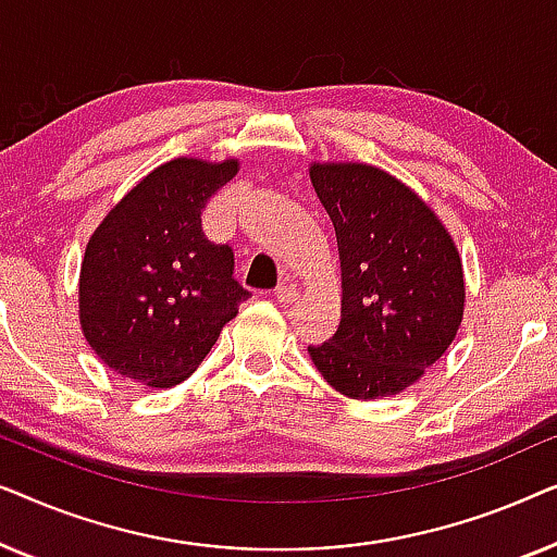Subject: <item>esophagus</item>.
<instances>
[{
    "label": "esophagus",
    "mask_w": 557,
    "mask_h": 557,
    "mask_svg": "<svg viewBox=\"0 0 557 557\" xmlns=\"http://www.w3.org/2000/svg\"><path fill=\"white\" fill-rule=\"evenodd\" d=\"M273 296H276L281 304H292V301L299 299V292H296V284H294L292 278H284L276 286V292H273Z\"/></svg>",
    "instance_id": "34e87169"
}]
</instances>
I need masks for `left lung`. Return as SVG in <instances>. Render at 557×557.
Instances as JSON below:
<instances>
[{"label": "left lung", "mask_w": 557, "mask_h": 557, "mask_svg": "<svg viewBox=\"0 0 557 557\" xmlns=\"http://www.w3.org/2000/svg\"><path fill=\"white\" fill-rule=\"evenodd\" d=\"M311 185L337 233L342 319L309 355L347 398L413 385L451 345L463 317L461 258L413 189L377 166L314 164Z\"/></svg>", "instance_id": "1"}]
</instances>
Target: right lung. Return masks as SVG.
<instances>
[{"instance_id": "right-lung-1", "label": "right lung", "mask_w": 557, "mask_h": 557, "mask_svg": "<svg viewBox=\"0 0 557 557\" xmlns=\"http://www.w3.org/2000/svg\"><path fill=\"white\" fill-rule=\"evenodd\" d=\"M238 162L174 159L147 174L98 231L81 265V324L94 352L149 387L193 375L250 292L227 243L202 231Z\"/></svg>"}]
</instances>
